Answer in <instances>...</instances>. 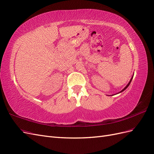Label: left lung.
Instances as JSON below:
<instances>
[{"label": "left lung", "instance_id": "1", "mask_svg": "<svg viewBox=\"0 0 154 154\" xmlns=\"http://www.w3.org/2000/svg\"><path fill=\"white\" fill-rule=\"evenodd\" d=\"M132 79H133V76H132V77H131V79H130V82H128V85H126V87H125V88H124V89H123V90H121V91H120V92H119V93H121V92H122V91H124V90H126V88H128V86H129V85H130V82H131V80H132Z\"/></svg>", "mask_w": 154, "mask_h": 154}]
</instances>
